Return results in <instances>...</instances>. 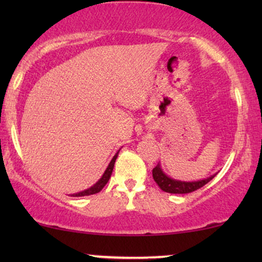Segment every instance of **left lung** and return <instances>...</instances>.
<instances>
[{
    "mask_svg": "<svg viewBox=\"0 0 262 262\" xmlns=\"http://www.w3.org/2000/svg\"><path fill=\"white\" fill-rule=\"evenodd\" d=\"M214 175H211V177L199 181H181L175 180V179H171L164 174L160 163L152 169V178L156 184L159 185V187L162 191L167 193H173V194H185V193L194 192L196 189L202 188L203 186H205L207 182L212 180Z\"/></svg>",
    "mask_w": 262,
    "mask_h": 262,
    "instance_id": "obj_1",
    "label": "left lung"
}]
</instances>
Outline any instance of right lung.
<instances>
[{"label":"right lung","instance_id":"1","mask_svg":"<svg viewBox=\"0 0 262 262\" xmlns=\"http://www.w3.org/2000/svg\"><path fill=\"white\" fill-rule=\"evenodd\" d=\"M119 152V151H118ZM118 152L116 154V155L113 156L112 161H111L108 167H107V169L105 170V173H103V175L101 178H100V180L96 182L95 185H93L92 187H89L88 189H84V191L82 192H78V193H75V194H73V196H84V195H92V194H96V193H99L101 189L105 187V185L108 182L111 175H112V171H113V167H114V163H116V160L118 157Z\"/></svg>","mask_w":262,"mask_h":262}]
</instances>
